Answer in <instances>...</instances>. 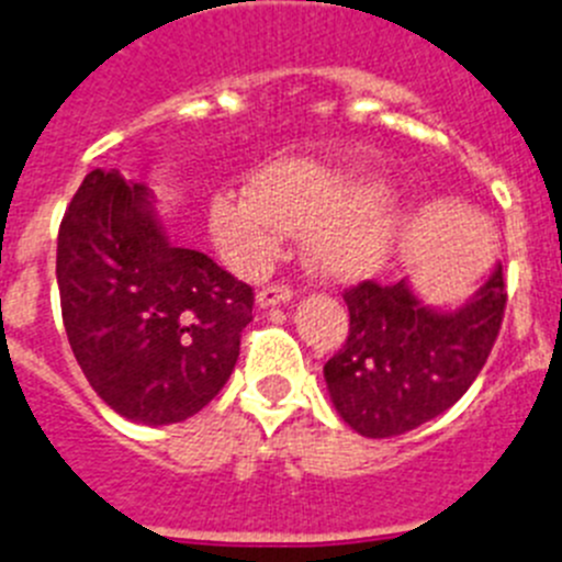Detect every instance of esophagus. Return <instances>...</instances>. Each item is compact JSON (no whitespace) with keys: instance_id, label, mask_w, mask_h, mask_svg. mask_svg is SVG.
Returning a JSON list of instances; mask_svg holds the SVG:
<instances>
[{"instance_id":"34e87169","label":"esophagus","mask_w":562,"mask_h":562,"mask_svg":"<svg viewBox=\"0 0 562 562\" xmlns=\"http://www.w3.org/2000/svg\"><path fill=\"white\" fill-rule=\"evenodd\" d=\"M257 307H274V305H285L293 299V288L291 285H266L257 291Z\"/></svg>"}]
</instances>
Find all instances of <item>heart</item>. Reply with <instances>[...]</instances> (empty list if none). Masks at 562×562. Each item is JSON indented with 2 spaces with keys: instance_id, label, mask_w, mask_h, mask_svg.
Instances as JSON below:
<instances>
[{
  "instance_id": "b5f03b06",
  "label": "heart",
  "mask_w": 562,
  "mask_h": 562,
  "mask_svg": "<svg viewBox=\"0 0 562 562\" xmlns=\"http://www.w3.org/2000/svg\"><path fill=\"white\" fill-rule=\"evenodd\" d=\"M385 180L318 160L274 162L251 191H224L210 202V233L240 271H255L285 233H307V257L327 280H360L387 263L407 213L387 199Z\"/></svg>"
}]
</instances>
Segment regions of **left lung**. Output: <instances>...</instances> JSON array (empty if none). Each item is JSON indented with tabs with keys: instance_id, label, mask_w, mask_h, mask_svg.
Here are the masks:
<instances>
[{
	"instance_id": "1",
	"label": "left lung",
	"mask_w": 562,
	"mask_h": 562,
	"mask_svg": "<svg viewBox=\"0 0 562 562\" xmlns=\"http://www.w3.org/2000/svg\"><path fill=\"white\" fill-rule=\"evenodd\" d=\"M349 335L324 366L329 400L355 432L393 438L454 405L494 349L505 316L502 266L454 311L424 305L411 282L366 280L344 293Z\"/></svg>"
}]
</instances>
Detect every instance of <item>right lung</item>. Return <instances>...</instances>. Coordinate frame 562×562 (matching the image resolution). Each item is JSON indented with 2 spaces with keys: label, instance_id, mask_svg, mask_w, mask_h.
Instances as JSON below:
<instances>
[{
  "label": "right lung",
  "instance_id": "1",
  "mask_svg": "<svg viewBox=\"0 0 562 562\" xmlns=\"http://www.w3.org/2000/svg\"><path fill=\"white\" fill-rule=\"evenodd\" d=\"M68 344L99 400L130 422L177 424L224 387L255 293L162 233L155 196L93 169L57 233Z\"/></svg>",
  "mask_w": 562,
  "mask_h": 562
}]
</instances>
